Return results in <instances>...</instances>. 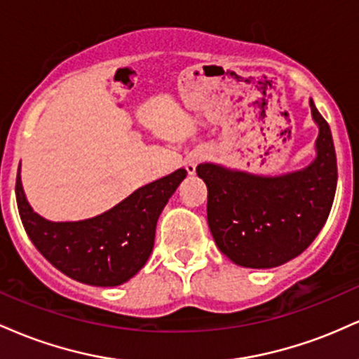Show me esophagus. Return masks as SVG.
Segmentation results:
<instances>
[{"instance_id":"esophagus-1","label":"esophagus","mask_w":359,"mask_h":359,"mask_svg":"<svg viewBox=\"0 0 359 359\" xmlns=\"http://www.w3.org/2000/svg\"><path fill=\"white\" fill-rule=\"evenodd\" d=\"M196 167H197V158H192L189 160L187 165H185V168H187L189 174H196Z\"/></svg>"}]
</instances>
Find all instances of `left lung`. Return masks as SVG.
<instances>
[{
	"label": "left lung",
	"instance_id": "8db88e82",
	"mask_svg": "<svg viewBox=\"0 0 359 359\" xmlns=\"http://www.w3.org/2000/svg\"><path fill=\"white\" fill-rule=\"evenodd\" d=\"M319 126L316 158L297 172L263 177L201 163L208 185V224L217 248L236 265L273 269L299 257L331 212L337 185L331 128L309 101Z\"/></svg>",
	"mask_w": 359,
	"mask_h": 359
}]
</instances>
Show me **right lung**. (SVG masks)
Segmentation results:
<instances>
[{
  "instance_id": "1",
  "label": "right lung",
  "mask_w": 359,
  "mask_h": 359,
  "mask_svg": "<svg viewBox=\"0 0 359 359\" xmlns=\"http://www.w3.org/2000/svg\"><path fill=\"white\" fill-rule=\"evenodd\" d=\"M185 175V168H179L90 219L52 222L30 208L18 168L16 204L28 238L57 270L88 285L114 287L143 269L154 250L160 212Z\"/></svg>"
}]
</instances>
